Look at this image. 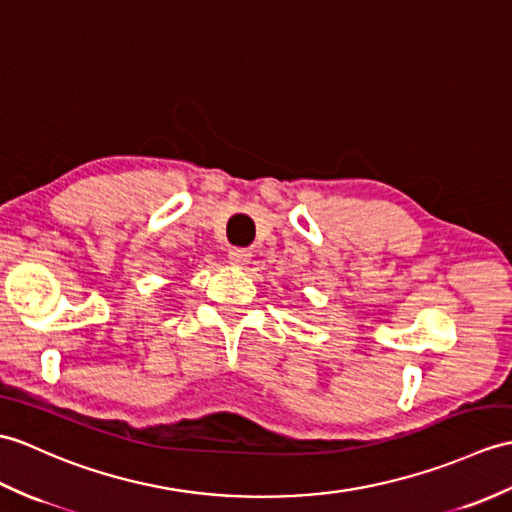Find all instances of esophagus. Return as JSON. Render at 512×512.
Wrapping results in <instances>:
<instances>
[{
	"label": "esophagus",
	"mask_w": 512,
	"mask_h": 512,
	"mask_svg": "<svg viewBox=\"0 0 512 512\" xmlns=\"http://www.w3.org/2000/svg\"><path fill=\"white\" fill-rule=\"evenodd\" d=\"M229 261L237 268H244L251 261V251H246V248H231Z\"/></svg>",
	"instance_id": "1"
}]
</instances>
